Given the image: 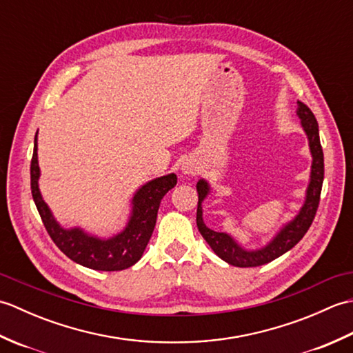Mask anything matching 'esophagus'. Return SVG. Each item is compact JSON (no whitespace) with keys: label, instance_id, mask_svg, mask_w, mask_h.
<instances>
[{"label":"esophagus","instance_id":"esophagus-1","mask_svg":"<svg viewBox=\"0 0 353 353\" xmlns=\"http://www.w3.org/2000/svg\"><path fill=\"white\" fill-rule=\"evenodd\" d=\"M182 172L186 176H196L197 172L200 171V163L194 159H186L183 163H182Z\"/></svg>","mask_w":353,"mask_h":353}]
</instances>
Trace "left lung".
Segmentation results:
<instances>
[{"instance_id":"1","label":"left lung","mask_w":353,"mask_h":353,"mask_svg":"<svg viewBox=\"0 0 353 353\" xmlns=\"http://www.w3.org/2000/svg\"><path fill=\"white\" fill-rule=\"evenodd\" d=\"M297 117L301 118L302 129L308 138L310 152L312 156L311 172H310V183L306 186L305 201L301 208V211L291 221L285 223L283 226L277 230V234L273 239L256 250H249L239 244L234 236H230L226 232H215L209 229L203 221V208L201 203L211 192V185L205 179H200L197 182V192H199V205H197V228L201 236L206 239V243L211 245V249L216 256L226 261L228 264L234 267H258L272 262L273 259L282 256L283 253L291 250L303 235L308 232L312 224L314 216H316L321 185H323L325 177V162H323V150L320 144L319 134V124L310 108L302 101H297Z\"/></svg>"}]
</instances>
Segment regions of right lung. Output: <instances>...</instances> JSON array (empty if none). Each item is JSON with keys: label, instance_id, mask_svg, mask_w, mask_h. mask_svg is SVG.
<instances>
[{"label": "right lung", "instance_id": "right-lung-1", "mask_svg": "<svg viewBox=\"0 0 353 353\" xmlns=\"http://www.w3.org/2000/svg\"><path fill=\"white\" fill-rule=\"evenodd\" d=\"M30 177L33 200L52 241L74 262L100 272H119L137 264L152 238L161 200L177 183V176L170 172L142 185L130 200L132 209L125 228L114 236L100 238L81 228L66 229L61 226L45 203L39 190L41 168L37 162V133Z\"/></svg>", "mask_w": 353, "mask_h": 353}]
</instances>
